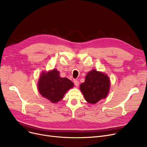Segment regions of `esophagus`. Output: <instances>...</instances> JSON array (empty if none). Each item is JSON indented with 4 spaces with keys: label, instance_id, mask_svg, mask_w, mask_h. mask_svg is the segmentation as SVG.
<instances>
[{
    "label": "esophagus",
    "instance_id": "obj_1",
    "mask_svg": "<svg viewBox=\"0 0 147 147\" xmlns=\"http://www.w3.org/2000/svg\"><path fill=\"white\" fill-rule=\"evenodd\" d=\"M74 83L75 84V86L78 87L79 86V82L78 80H74Z\"/></svg>",
    "mask_w": 147,
    "mask_h": 147
}]
</instances>
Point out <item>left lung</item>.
Here are the masks:
<instances>
[{
  "label": "left lung",
  "instance_id": "obj_1",
  "mask_svg": "<svg viewBox=\"0 0 147 147\" xmlns=\"http://www.w3.org/2000/svg\"><path fill=\"white\" fill-rule=\"evenodd\" d=\"M110 82L106 74L93 69L86 76L80 89L86 101L90 104H96L109 94Z\"/></svg>",
  "mask_w": 147,
  "mask_h": 147
}]
</instances>
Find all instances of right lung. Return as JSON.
I'll list each match as a JSON object with an SVG mask.
<instances>
[{
	"label": "right lung",
	"instance_id": "obj_1",
	"mask_svg": "<svg viewBox=\"0 0 147 147\" xmlns=\"http://www.w3.org/2000/svg\"><path fill=\"white\" fill-rule=\"evenodd\" d=\"M74 86L68 79L61 78L56 69L48 73L43 72L38 83V89L41 95L53 103L58 102L63 98L65 92Z\"/></svg>",
	"mask_w": 147,
	"mask_h": 147
}]
</instances>
